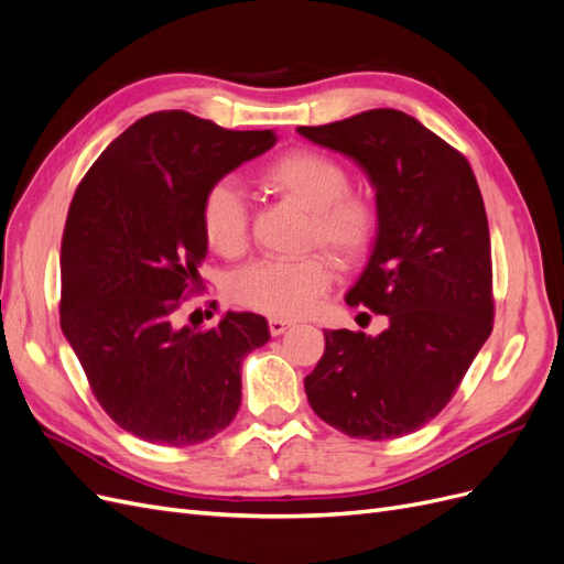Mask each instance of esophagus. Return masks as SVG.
I'll return each instance as SVG.
<instances>
[{"instance_id":"obj_1","label":"esophagus","mask_w":564,"mask_h":564,"mask_svg":"<svg viewBox=\"0 0 564 564\" xmlns=\"http://www.w3.org/2000/svg\"><path fill=\"white\" fill-rule=\"evenodd\" d=\"M289 327H292V322L289 319H282V317H270L268 319V329L272 336H282Z\"/></svg>"}]
</instances>
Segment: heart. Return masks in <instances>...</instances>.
Masks as SVG:
<instances>
[{
	"label": "heart",
	"instance_id": "1",
	"mask_svg": "<svg viewBox=\"0 0 564 564\" xmlns=\"http://www.w3.org/2000/svg\"><path fill=\"white\" fill-rule=\"evenodd\" d=\"M268 191L308 209L305 242L322 247L338 263H355L377 240L381 209L367 191H352L348 169L315 148H296L270 160L259 174ZM199 224L207 245L237 259L249 247V204L240 187L220 178L207 187L199 204ZM334 278L324 253L303 259H263L232 278V299L275 317L308 313Z\"/></svg>",
	"mask_w": 564,
	"mask_h": 564
}]
</instances>
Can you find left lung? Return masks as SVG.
<instances>
[{
	"mask_svg": "<svg viewBox=\"0 0 564 564\" xmlns=\"http://www.w3.org/2000/svg\"><path fill=\"white\" fill-rule=\"evenodd\" d=\"M299 133L352 158L377 187V242L346 301L390 322L379 336L324 329L305 395L350 437L409 435L447 406L494 327L482 193L468 160L400 110Z\"/></svg>",
	"mask_w": 564,
	"mask_h": 564,
	"instance_id": "obj_1",
	"label": "left lung"
}]
</instances>
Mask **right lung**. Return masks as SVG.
Wrapping results in <instances>:
<instances>
[{"instance_id": "obj_1", "label": "right lung", "mask_w": 564, "mask_h": 564, "mask_svg": "<svg viewBox=\"0 0 564 564\" xmlns=\"http://www.w3.org/2000/svg\"><path fill=\"white\" fill-rule=\"evenodd\" d=\"M272 143L268 129L162 110L119 133L77 185L61 242V327L98 404L135 437L197 445L240 409L242 357L268 344L265 317L228 311L202 332L176 313L202 292L204 193Z\"/></svg>"}]
</instances>
